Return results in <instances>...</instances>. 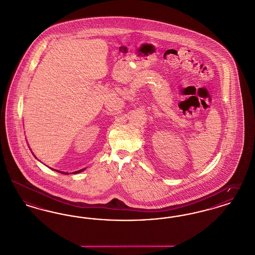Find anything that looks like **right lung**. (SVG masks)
<instances>
[{"mask_svg":"<svg viewBox=\"0 0 255 255\" xmlns=\"http://www.w3.org/2000/svg\"><path fill=\"white\" fill-rule=\"evenodd\" d=\"M83 170H80V171H77V172H74V174H78V173H81ZM58 172V171H57ZM58 173H61V174H68V173H63V172H58Z\"/></svg>","mask_w":255,"mask_h":255,"instance_id":"1","label":"right lung"}]
</instances>
